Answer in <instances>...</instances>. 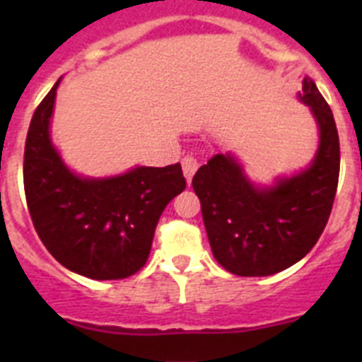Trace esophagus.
Returning a JSON list of instances; mask_svg holds the SVG:
<instances>
[{
    "label": "esophagus",
    "instance_id": "obj_1",
    "mask_svg": "<svg viewBox=\"0 0 362 362\" xmlns=\"http://www.w3.org/2000/svg\"><path fill=\"white\" fill-rule=\"evenodd\" d=\"M181 165H183L185 177H187V181L190 183L192 177H194V174H196V170L199 168V161H197V158H194L192 153H188V156H185L183 158Z\"/></svg>",
    "mask_w": 362,
    "mask_h": 362
}]
</instances>
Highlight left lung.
I'll return each instance as SVG.
<instances>
[{
  "label": "left lung",
  "instance_id": "left-lung-1",
  "mask_svg": "<svg viewBox=\"0 0 362 362\" xmlns=\"http://www.w3.org/2000/svg\"><path fill=\"white\" fill-rule=\"evenodd\" d=\"M299 98L321 132L317 156L306 170L257 188L232 156L216 153L192 179L214 257L230 274L263 277L292 267L328 223L341 165L337 127L312 79H305Z\"/></svg>",
  "mask_w": 362,
  "mask_h": 362
}]
</instances>
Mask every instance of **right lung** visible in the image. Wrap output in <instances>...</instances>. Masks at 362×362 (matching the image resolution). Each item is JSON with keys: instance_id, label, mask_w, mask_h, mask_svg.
I'll use <instances>...</instances> for the list:
<instances>
[{"instance_id": "right-lung-1", "label": "right lung", "mask_w": 362, "mask_h": 362, "mask_svg": "<svg viewBox=\"0 0 362 362\" xmlns=\"http://www.w3.org/2000/svg\"><path fill=\"white\" fill-rule=\"evenodd\" d=\"M57 85L37 105L25 141L23 183L32 223L65 268L98 281L124 279L145 267L159 217L187 179L179 163L137 166L108 179L72 174L50 141Z\"/></svg>"}]
</instances>
